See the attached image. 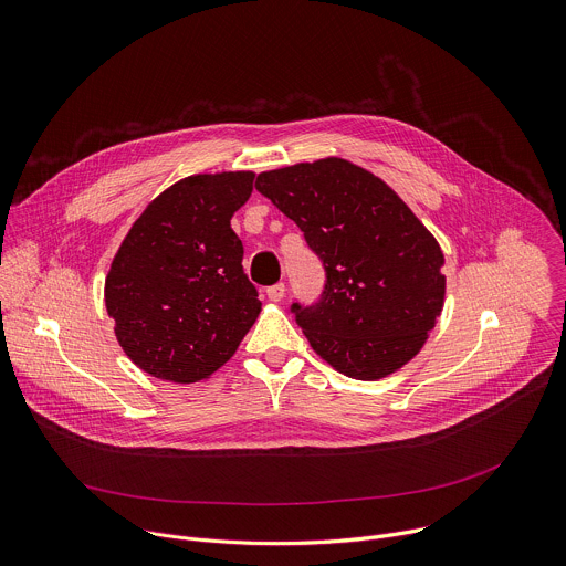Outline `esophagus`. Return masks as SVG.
I'll return each mask as SVG.
<instances>
[{
  "instance_id": "1",
  "label": "esophagus",
  "mask_w": 566,
  "mask_h": 566,
  "mask_svg": "<svg viewBox=\"0 0 566 566\" xmlns=\"http://www.w3.org/2000/svg\"><path fill=\"white\" fill-rule=\"evenodd\" d=\"M284 293H286V286L280 282V284H273V286H269L266 289V295H269V300L271 302H280L282 297H284Z\"/></svg>"
}]
</instances>
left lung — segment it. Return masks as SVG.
I'll return each mask as SVG.
<instances>
[{
    "label": "left lung",
    "instance_id": "8db88e82",
    "mask_svg": "<svg viewBox=\"0 0 566 566\" xmlns=\"http://www.w3.org/2000/svg\"><path fill=\"white\" fill-rule=\"evenodd\" d=\"M255 188L325 264L322 300L293 304L311 349L356 380L406 367L446 302L443 251L426 223L380 177L340 156L262 172Z\"/></svg>",
    "mask_w": 566,
    "mask_h": 566
}]
</instances>
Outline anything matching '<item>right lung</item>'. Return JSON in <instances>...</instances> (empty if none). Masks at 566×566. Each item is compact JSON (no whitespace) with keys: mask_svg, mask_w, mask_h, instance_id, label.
Instances as JSON below:
<instances>
[{"mask_svg":"<svg viewBox=\"0 0 566 566\" xmlns=\"http://www.w3.org/2000/svg\"><path fill=\"white\" fill-rule=\"evenodd\" d=\"M255 172L190 175L132 223L105 277L125 356L154 378L199 382L232 358L262 311L230 228Z\"/></svg>","mask_w":566,"mask_h":566,"instance_id":"1","label":"right lung"}]
</instances>
